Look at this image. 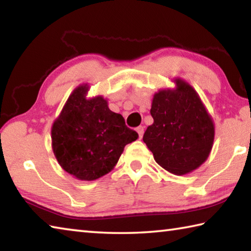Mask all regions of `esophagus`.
Returning a JSON list of instances; mask_svg holds the SVG:
<instances>
[{"instance_id": "1", "label": "esophagus", "mask_w": 251, "mask_h": 251, "mask_svg": "<svg viewBox=\"0 0 251 251\" xmlns=\"http://www.w3.org/2000/svg\"><path fill=\"white\" fill-rule=\"evenodd\" d=\"M137 133H138V136H139V138H142L143 137V135H144V126H139V127H137Z\"/></svg>"}]
</instances>
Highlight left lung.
Instances as JSON below:
<instances>
[{"label":"left lung","instance_id":"obj_1","mask_svg":"<svg viewBox=\"0 0 251 251\" xmlns=\"http://www.w3.org/2000/svg\"><path fill=\"white\" fill-rule=\"evenodd\" d=\"M174 88H161L152 96L151 115L143 141L160 167L182 176L201 167L215 139L214 120L201 96L188 82L173 78Z\"/></svg>","mask_w":251,"mask_h":251}]
</instances>
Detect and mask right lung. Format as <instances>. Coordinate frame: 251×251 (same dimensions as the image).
<instances>
[{"instance_id":"obj_1","label":"right lung","mask_w":251,"mask_h":251,"mask_svg":"<svg viewBox=\"0 0 251 251\" xmlns=\"http://www.w3.org/2000/svg\"><path fill=\"white\" fill-rule=\"evenodd\" d=\"M87 83L71 93L50 128L55 158L78 180L92 181L116 166L124 148L138 138L101 95L87 97Z\"/></svg>"}]
</instances>
